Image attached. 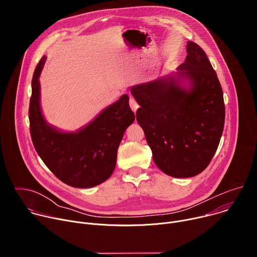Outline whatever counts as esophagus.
<instances>
[{
    "instance_id": "obj_1",
    "label": "esophagus",
    "mask_w": 257,
    "mask_h": 257,
    "mask_svg": "<svg viewBox=\"0 0 257 257\" xmlns=\"http://www.w3.org/2000/svg\"><path fill=\"white\" fill-rule=\"evenodd\" d=\"M129 104H130V107L132 108L133 112H136V109L139 107L137 101H136L133 97H130V99H129Z\"/></svg>"
}]
</instances>
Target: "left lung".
Returning <instances> with one entry per match:
<instances>
[{"label": "left lung", "instance_id": "1", "mask_svg": "<svg viewBox=\"0 0 257 257\" xmlns=\"http://www.w3.org/2000/svg\"><path fill=\"white\" fill-rule=\"evenodd\" d=\"M173 76L131 87L140 105L136 119L156 165L175 178L200 174L210 163L225 124L223 89L205 52L188 42L185 62Z\"/></svg>", "mask_w": 257, "mask_h": 257}]
</instances>
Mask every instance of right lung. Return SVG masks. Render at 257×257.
Returning <instances> with one entry per match:
<instances>
[{"mask_svg": "<svg viewBox=\"0 0 257 257\" xmlns=\"http://www.w3.org/2000/svg\"><path fill=\"white\" fill-rule=\"evenodd\" d=\"M45 60L43 57L39 62L31 81L28 116L34 149L65 184L76 188L96 186L112 175L124 132L135 120L129 96L122 95L83 129L75 133L60 132L48 125L41 111L39 77Z\"/></svg>", "mask_w": 257, "mask_h": 257, "instance_id": "obj_1", "label": "right lung"}]
</instances>
